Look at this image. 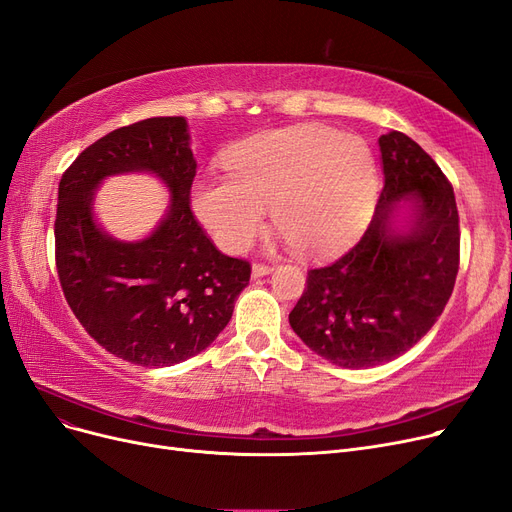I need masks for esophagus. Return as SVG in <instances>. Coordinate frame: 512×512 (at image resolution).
<instances>
[{
    "label": "esophagus",
    "instance_id": "1",
    "mask_svg": "<svg viewBox=\"0 0 512 512\" xmlns=\"http://www.w3.org/2000/svg\"><path fill=\"white\" fill-rule=\"evenodd\" d=\"M270 272H274V265H270V263H253V278L268 276Z\"/></svg>",
    "mask_w": 512,
    "mask_h": 512
}]
</instances>
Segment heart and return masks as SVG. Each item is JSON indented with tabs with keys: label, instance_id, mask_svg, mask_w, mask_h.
I'll list each match as a JSON object with an SVG mask.
<instances>
[{
	"label": "heart",
	"instance_id": "heart-1",
	"mask_svg": "<svg viewBox=\"0 0 512 512\" xmlns=\"http://www.w3.org/2000/svg\"><path fill=\"white\" fill-rule=\"evenodd\" d=\"M228 177L198 180L192 207L219 247L242 251L272 207L278 234L303 259L339 253L360 232L376 190L370 146L355 133L295 125L232 146Z\"/></svg>",
	"mask_w": 512,
	"mask_h": 512
}]
</instances>
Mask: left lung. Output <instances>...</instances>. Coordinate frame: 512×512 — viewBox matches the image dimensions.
Here are the masks:
<instances>
[{
	"label": "left lung",
	"instance_id": "obj_1",
	"mask_svg": "<svg viewBox=\"0 0 512 512\" xmlns=\"http://www.w3.org/2000/svg\"><path fill=\"white\" fill-rule=\"evenodd\" d=\"M385 186L362 238L335 263L307 272L288 314L301 341L343 368L391 362L427 335L446 307L460 265L454 188L402 131L379 138ZM406 202L411 221L397 229Z\"/></svg>",
	"mask_w": 512,
	"mask_h": 512
}]
</instances>
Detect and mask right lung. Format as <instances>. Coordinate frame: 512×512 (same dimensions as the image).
I'll return each instance as SVG.
<instances>
[{"label": "right lung", "mask_w": 512, "mask_h": 512, "mask_svg": "<svg viewBox=\"0 0 512 512\" xmlns=\"http://www.w3.org/2000/svg\"><path fill=\"white\" fill-rule=\"evenodd\" d=\"M184 117L110 131L62 173L54 221L66 303L98 345L138 366H173L209 347L251 278L247 259L213 244L190 207L196 161ZM157 172L172 205L148 239L121 243L95 224L91 196L108 174Z\"/></svg>", "instance_id": "add662e5"}]
</instances>
